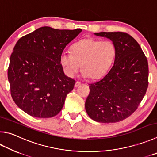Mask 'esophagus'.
Listing matches in <instances>:
<instances>
[{
    "instance_id": "esophagus-1",
    "label": "esophagus",
    "mask_w": 157,
    "mask_h": 157,
    "mask_svg": "<svg viewBox=\"0 0 157 157\" xmlns=\"http://www.w3.org/2000/svg\"><path fill=\"white\" fill-rule=\"evenodd\" d=\"M80 85H81V82H75V86H75V87H78L79 86H80Z\"/></svg>"
}]
</instances>
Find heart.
Listing matches in <instances>:
<instances>
[{
	"label": "heart",
	"instance_id": "1",
	"mask_svg": "<svg viewBox=\"0 0 157 157\" xmlns=\"http://www.w3.org/2000/svg\"><path fill=\"white\" fill-rule=\"evenodd\" d=\"M115 56L116 47L113 42L88 38L74 44L71 52L63 51L59 61L69 77L75 75L82 66V75L95 79L109 71Z\"/></svg>",
	"mask_w": 157,
	"mask_h": 157
}]
</instances>
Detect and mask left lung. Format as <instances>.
Returning <instances> with one entry per match:
<instances>
[{
    "instance_id": "left-lung-1",
    "label": "left lung",
    "mask_w": 157,
    "mask_h": 157,
    "mask_svg": "<svg viewBox=\"0 0 157 157\" xmlns=\"http://www.w3.org/2000/svg\"><path fill=\"white\" fill-rule=\"evenodd\" d=\"M116 47L113 67L104 78L90 84L85 103L88 116L100 123L124 120L137 109L148 86V64L140 45L124 32L95 33Z\"/></svg>"
}]
</instances>
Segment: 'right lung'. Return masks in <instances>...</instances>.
<instances>
[{
	"label": "right lung",
	"instance_id": "1",
	"mask_svg": "<svg viewBox=\"0 0 157 157\" xmlns=\"http://www.w3.org/2000/svg\"><path fill=\"white\" fill-rule=\"evenodd\" d=\"M81 31L42 27L16 42L8 80L13 100L28 115L49 118L60 112L75 81L65 75L59 58Z\"/></svg>",
	"mask_w": 157,
	"mask_h": 157
}]
</instances>
